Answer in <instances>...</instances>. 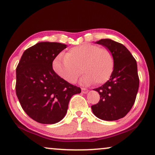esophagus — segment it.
Here are the masks:
<instances>
[{
    "mask_svg": "<svg viewBox=\"0 0 155 155\" xmlns=\"http://www.w3.org/2000/svg\"><path fill=\"white\" fill-rule=\"evenodd\" d=\"M82 93H87V92H88V90L86 89V88H83V87H82Z\"/></svg>",
    "mask_w": 155,
    "mask_h": 155,
    "instance_id": "esophagus-1",
    "label": "esophagus"
}]
</instances>
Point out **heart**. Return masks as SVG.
I'll return each mask as SVG.
<instances>
[{
    "label": "heart",
    "mask_w": 155,
    "mask_h": 155,
    "mask_svg": "<svg viewBox=\"0 0 155 155\" xmlns=\"http://www.w3.org/2000/svg\"><path fill=\"white\" fill-rule=\"evenodd\" d=\"M114 64L113 55L109 49L85 43L70 48L65 55H58L53 67L56 74L69 83H75L83 71L85 73L82 78L84 84L95 82L101 85L110 79Z\"/></svg>",
    "instance_id": "1"
}]
</instances>
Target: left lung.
<instances>
[{
	"label": "left lung",
	"mask_w": 155,
	"mask_h": 155,
	"mask_svg": "<svg viewBox=\"0 0 155 155\" xmlns=\"http://www.w3.org/2000/svg\"><path fill=\"white\" fill-rule=\"evenodd\" d=\"M97 44L112 52L114 69L110 80L94 90L98 92L100 100L91 106L96 117L106 121L124 117L135 102L140 80L136 60L125 46L110 39H101Z\"/></svg>",
	"instance_id": "1"
}]
</instances>
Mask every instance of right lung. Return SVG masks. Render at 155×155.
<instances>
[{"label": "right lung", "instance_id": "add662e5", "mask_svg": "<svg viewBox=\"0 0 155 155\" xmlns=\"http://www.w3.org/2000/svg\"><path fill=\"white\" fill-rule=\"evenodd\" d=\"M65 48L59 43H38L25 50L16 68V95L25 113L40 123L60 122L72 96L81 92L53 68V60Z\"/></svg>", "mask_w": 155, "mask_h": 155}]
</instances>
